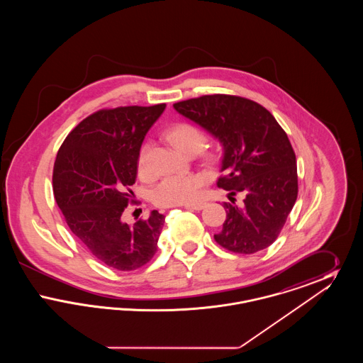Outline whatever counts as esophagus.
<instances>
[{
    "mask_svg": "<svg viewBox=\"0 0 363 363\" xmlns=\"http://www.w3.org/2000/svg\"><path fill=\"white\" fill-rule=\"evenodd\" d=\"M207 206V203H194V204H186L185 208L186 209H193V211H201V209H204Z\"/></svg>",
    "mask_w": 363,
    "mask_h": 363,
    "instance_id": "1",
    "label": "esophagus"
}]
</instances>
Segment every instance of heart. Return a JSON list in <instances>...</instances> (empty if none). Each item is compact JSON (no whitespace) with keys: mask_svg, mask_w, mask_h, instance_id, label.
<instances>
[{"mask_svg":"<svg viewBox=\"0 0 363 363\" xmlns=\"http://www.w3.org/2000/svg\"><path fill=\"white\" fill-rule=\"evenodd\" d=\"M167 140L184 155L190 156L199 154L206 145V135L190 123H179L172 128L166 133ZM150 144H143L138 152V169L141 175L150 173L148 166ZM208 160H213L215 156L208 154ZM204 184V177L201 175H173L164 178L154 191L152 200L160 207H175L190 204L196 200L200 186Z\"/></svg>","mask_w":363,"mask_h":363,"instance_id":"1","label":"heart"}]
</instances>
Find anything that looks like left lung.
Instances as JSON below:
<instances>
[{
  "label": "left lung",
  "instance_id": "left-lung-1",
  "mask_svg": "<svg viewBox=\"0 0 363 363\" xmlns=\"http://www.w3.org/2000/svg\"><path fill=\"white\" fill-rule=\"evenodd\" d=\"M175 111L216 138L228 190L225 223L213 238L227 250L252 255L272 245L298 194L296 159L286 132L261 104L233 95H204L173 104ZM244 200L235 204L233 196Z\"/></svg>",
  "mask_w": 363,
  "mask_h": 363
}]
</instances>
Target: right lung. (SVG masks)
<instances>
[{
	"instance_id": "right-lung-1",
	"label": "right lung",
	"mask_w": 363,
	"mask_h": 363,
	"mask_svg": "<svg viewBox=\"0 0 363 363\" xmlns=\"http://www.w3.org/2000/svg\"><path fill=\"white\" fill-rule=\"evenodd\" d=\"M166 104L101 110L62 143L52 172L55 201L70 231L107 267L133 271L154 257L164 215L122 222L138 178L141 144Z\"/></svg>"
}]
</instances>
